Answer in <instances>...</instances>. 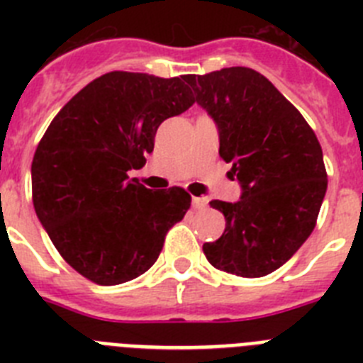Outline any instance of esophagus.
I'll list each match as a JSON object with an SVG mask.
<instances>
[{
  "label": "esophagus",
  "mask_w": 363,
  "mask_h": 363,
  "mask_svg": "<svg viewBox=\"0 0 363 363\" xmlns=\"http://www.w3.org/2000/svg\"><path fill=\"white\" fill-rule=\"evenodd\" d=\"M207 203H209V200H207V198H201V196L192 198V207H194V209H198V211L205 209V207H207Z\"/></svg>",
  "instance_id": "1"
}]
</instances>
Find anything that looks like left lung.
Masks as SVG:
<instances>
[{
    "label": "left lung",
    "instance_id": "1",
    "mask_svg": "<svg viewBox=\"0 0 363 363\" xmlns=\"http://www.w3.org/2000/svg\"><path fill=\"white\" fill-rule=\"evenodd\" d=\"M196 101L218 127L220 156L233 163L238 201L213 200L225 216L216 242L203 243L213 267L243 278L277 271L316 225L327 191L322 147L303 116L265 76L229 67L189 74Z\"/></svg>",
    "mask_w": 363,
    "mask_h": 363
}]
</instances>
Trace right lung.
<instances>
[{"instance_id": "1", "label": "right lung", "mask_w": 363, "mask_h": 363, "mask_svg": "<svg viewBox=\"0 0 363 363\" xmlns=\"http://www.w3.org/2000/svg\"><path fill=\"white\" fill-rule=\"evenodd\" d=\"M194 99L187 76L104 74L57 112L32 160V201L57 252L82 277L118 285L143 274L185 216L184 189L143 187L156 130Z\"/></svg>"}]
</instances>
